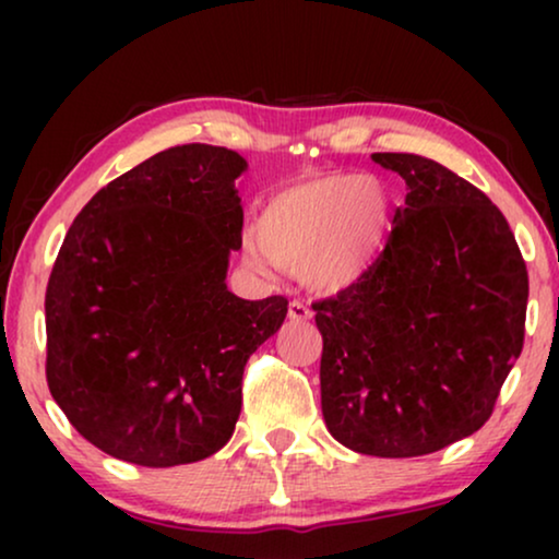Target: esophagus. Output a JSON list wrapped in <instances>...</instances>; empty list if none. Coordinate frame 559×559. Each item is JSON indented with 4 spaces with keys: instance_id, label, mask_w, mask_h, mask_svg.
I'll return each mask as SVG.
<instances>
[{
    "instance_id": "esophagus-1",
    "label": "esophagus",
    "mask_w": 559,
    "mask_h": 559,
    "mask_svg": "<svg viewBox=\"0 0 559 559\" xmlns=\"http://www.w3.org/2000/svg\"><path fill=\"white\" fill-rule=\"evenodd\" d=\"M287 318L297 320V323H305V320L312 318V310L305 302L293 300V302H289V308H287Z\"/></svg>"
}]
</instances>
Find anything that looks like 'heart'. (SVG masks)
I'll list each match as a JSON object with an SVG mask.
<instances>
[{
    "mask_svg": "<svg viewBox=\"0 0 559 559\" xmlns=\"http://www.w3.org/2000/svg\"><path fill=\"white\" fill-rule=\"evenodd\" d=\"M361 175H318L274 193L243 239L251 266L277 264L320 293L350 285L377 254L384 211Z\"/></svg>",
    "mask_w": 559,
    "mask_h": 559,
    "instance_id": "obj_1",
    "label": "heart"
}]
</instances>
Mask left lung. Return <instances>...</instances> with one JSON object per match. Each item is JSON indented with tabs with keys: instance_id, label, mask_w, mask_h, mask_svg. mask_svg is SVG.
I'll use <instances>...</instances> for the list:
<instances>
[{
	"instance_id": "left-lung-1",
	"label": "left lung",
	"mask_w": 559,
	"mask_h": 559,
	"mask_svg": "<svg viewBox=\"0 0 559 559\" xmlns=\"http://www.w3.org/2000/svg\"><path fill=\"white\" fill-rule=\"evenodd\" d=\"M407 182L377 262L316 302L320 404L341 445L415 457L491 417L524 346L530 277L503 213L435 159L373 152Z\"/></svg>"
}]
</instances>
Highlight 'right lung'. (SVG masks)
Wrapping results in <instances>:
<instances>
[{
  "instance_id": "obj_1",
  "label": "right lung",
  "mask_w": 559,
  "mask_h": 559,
  "mask_svg": "<svg viewBox=\"0 0 559 559\" xmlns=\"http://www.w3.org/2000/svg\"><path fill=\"white\" fill-rule=\"evenodd\" d=\"M239 152L182 144L98 190L68 228L45 293L48 386L91 445L170 468L231 440L249 356L287 300L226 287L241 247Z\"/></svg>"
}]
</instances>
